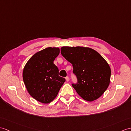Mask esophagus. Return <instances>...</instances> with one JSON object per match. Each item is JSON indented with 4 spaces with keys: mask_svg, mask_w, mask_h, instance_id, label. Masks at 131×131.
<instances>
[{
    "mask_svg": "<svg viewBox=\"0 0 131 131\" xmlns=\"http://www.w3.org/2000/svg\"><path fill=\"white\" fill-rule=\"evenodd\" d=\"M65 79H66V80L67 81H69V78L68 77H66L65 78Z\"/></svg>",
    "mask_w": 131,
    "mask_h": 131,
    "instance_id": "esophagus-1",
    "label": "esophagus"
}]
</instances>
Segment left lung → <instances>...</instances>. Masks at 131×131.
<instances>
[{"label":"left lung","instance_id":"1","mask_svg":"<svg viewBox=\"0 0 131 131\" xmlns=\"http://www.w3.org/2000/svg\"><path fill=\"white\" fill-rule=\"evenodd\" d=\"M61 53L72 63L78 82L72 87L83 99L92 102L99 98L108 88L111 75L109 65L92 48L64 46Z\"/></svg>","mask_w":131,"mask_h":131}]
</instances>
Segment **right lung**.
Returning a JSON list of instances; mask_svg holds the SVG:
<instances>
[{
  "instance_id": "add662e5",
  "label": "right lung",
  "mask_w": 131,
  "mask_h": 131,
  "mask_svg": "<svg viewBox=\"0 0 131 131\" xmlns=\"http://www.w3.org/2000/svg\"><path fill=\"white\" fill-rule=\"evenodd\" d=\"M59 53V48L47 47L33 55L24 68L23 79L27 91L41 103L52 101L65 81L53 63Z\"/></svg>"
}]
</instances>
